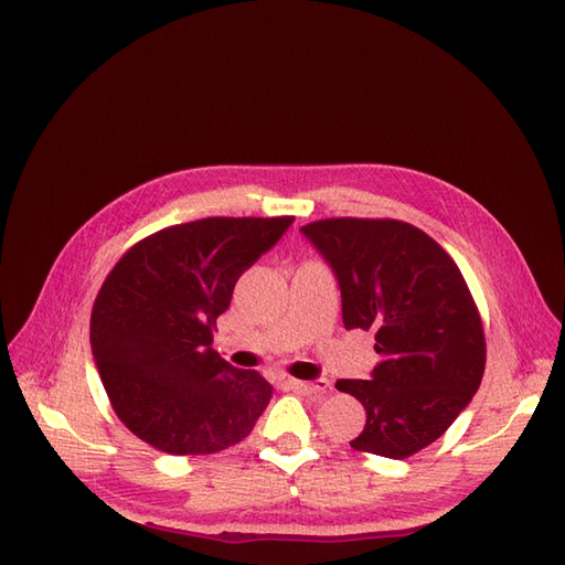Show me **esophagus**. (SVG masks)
Returning a JSON list of instances; mask_svg holds the SVG:
<instances>
[{
    "label": "esophagus",
    "instance_id": "34e87169",
    "mask_svg": "<svg viewBox=\"0 0 565 565\" xmlns=\"http://www.w3.org/2000/svg\"><path fill=\"white\" fill-rule=\"evenodd\" d=\"M287 386L301 393V396H322L324 391L330 388L328 380H316V382H299V380H287Z\"/></svg>",
    "mask_w": 565,
    "mask_h": 565
}]
</instances>
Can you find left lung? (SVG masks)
I'll list each match as a JSON object with an SVG mask.
<instances>
[{"mask_svg":"<svg viewBox=\"0 0 565 565\" xmlns=\"http://www.w3.org/2000/svg\"><path fill=\"white\" fill-rule=\"evenodd\" d=\"M301 233L328 259L347 330H372V380L337 388L365 407L358 452L405 459L431 446L469 405L486 370V334L469 285L434 237L398 218H320Z\"/></svg>","mask_w":565,"mask_h":565,"instance_id":"1","label":"left lung"}]
</instances>
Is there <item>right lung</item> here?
Here are the masks:
<instances>
[{
	"mask_svg": "<svg viewBox=\"0 0 565 565\" xmlns=\"http://www.w3.org/2000/svg\"><path fill=\"white\" fill-rule=\"evenodd\" d=\"M295 216H210L131 245L100 285L92 353L127 429L169 455H212L241 443L270 401L256 370L214 349L216 318L237 278Z\"/></svg>",
	"mask_w": 565,
	"mask_h": 565,
	"instance_id": "1",
	"label": "right lung"
}]
</instances>
